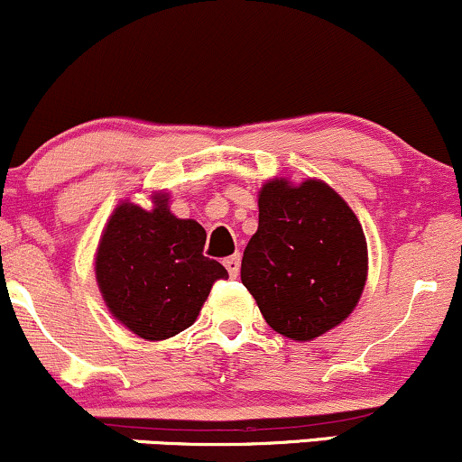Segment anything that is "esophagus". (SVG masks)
<instances>
[{
  "label": "esophagus",
  "mask_w": 462,
  "mask_h": 462,
  "mask_svg": "<svg viewBox=\"0 0 462 462\" xmlns=\"http://www.w3.org/2000/svg\"><path fill=\"white\" fill-rule=\"evenodd\" d=\"M224 264H226L227 273H230V278H236L238 272H241V256H238V254H235V256L226 258Z\"/></svg>",
  "instance_id": "1"
}]
</instances>
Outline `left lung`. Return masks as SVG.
Returning a JSON list of instances; mask_svg holds the SVG:
<instances>
[{"label":"left lung","instance_id":"8db88e82","mask_svg":"<svg viewBox=\"0 0 462 462\" xmlns=\"http://www.w3.org/2000/svg\"><path fill=\"white\" fill-rule=\"evenodd\" d=\"M367 269L363 226L337 190L317 178L263 184L241 280L275 332L312 341L337 328L356 309Z\"/></svg>","mask_w":462,"mask_h":462}]
</instances>
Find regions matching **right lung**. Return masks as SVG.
<instances>
[{
  "mask_svg": "<svg viewBox=\"0 0 462 462\" xmlns=\"http://www.w3.org/2000/svg\"><path fill=\"white\" fill-rule=\"evenodd\" d=\"M206 230L169 210V193L156 190L152 208L124 199L106 221L95 280L106 309L145 341L176 337L198 319L221 263L204 254Z\"/></svg>",
  "mask_w": 462,
  "mask_h": 462,
  "instance_id": "right-lung-1",
  "label": "right lung"
}]
</instances>
